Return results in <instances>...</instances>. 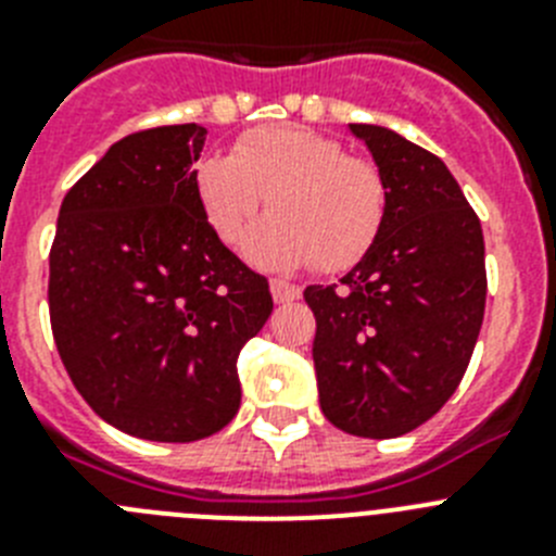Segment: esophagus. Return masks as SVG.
Listing matches in <instances>:
<instances>
[{"instance_id": "34e87169", "label": "esophagus", "mask_w": 556, "mask_h": 556, "mask_svg": "<svg viewBox=\"0 0 556 556\" xmlns=\"http://www.w3.org/2000/svg\"><path fill=\"white\" fill-rule=\"evenodd\" d=\"M269 292H273L275 303H292V301H298V298H301V289L294 287V283H289V281H281V278L269 281Z\"/></svg>"}]
</instances>
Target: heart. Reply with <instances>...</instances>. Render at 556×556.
Segmentation results:
<instances>
[{"label": "heart", "mask_w": 556, "mask_h": 556, "mask_svg": "<svg viewBox=\"0 0 556 556\" xmlns=\"http://www.w3.org/2000/svg\"><path fill=\"white\" fill-rule=\"evenodd\" d=\"M205 223L233 244L269 198L273 217L244 236V258L262 269L317 264L353 267L376 244L387 217V184L337 139L294 125L258 127L236 141L233 155H205L194 169Z\"/></svg>", "instance_id": "heart-1"}]
</instances>
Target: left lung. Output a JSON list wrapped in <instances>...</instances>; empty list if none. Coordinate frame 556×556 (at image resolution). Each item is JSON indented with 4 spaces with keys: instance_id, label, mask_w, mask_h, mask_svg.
Here are the masks:
<instances>
[{
    "instance_id": "1",
    "label": "left lung",
    "mask_w": 556,
    "mask_h": 556,
    "mask_svg": "<svg viewBox=\"0 0 556 556\" xmlns=\"http://www.w3.org/2000/svg\"><path fill=\"white\" fill-rule=\"evenodd\" d=\"M387 184L376 244L331 287H306L314 370L337 429L390 440L443 409L488 298L479 217L443 161L390 127L348 125Z\"/></svg>"
}]
</instances>
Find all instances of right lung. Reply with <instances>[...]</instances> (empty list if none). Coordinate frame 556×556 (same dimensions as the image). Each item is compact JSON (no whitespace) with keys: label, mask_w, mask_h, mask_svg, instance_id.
<instances>
[{"label":"right lung","mask_w":556,"mask_h":556,"mask_svg":"<svg viewBox=\"0 0 556 556\" xmlns=\"http://www.w3.org/2000/svg\"><path fill=\"white\" fill-rule=\"evenodd\" d=\"M208 130L132 132L63 198L49 317L86 404L152 443H194L233 420L236 358L273 312L264 275L205 223L194 161Z\"/></svg>","instance_id":"add662e5"}]
</instances>
